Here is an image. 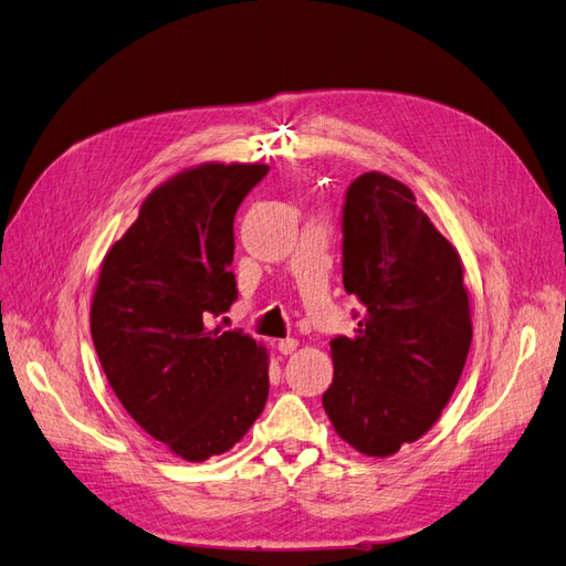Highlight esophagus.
I'll return each mask as SVG.
<instances>
[{
  "mask_svg": "<svg viewBox=\"0 0 566 566\" xmlns=\"http://www.w3.org/2000/svg\"><path fill=\"white\" fill-rule=\"evenodd\" d=\"M297 345H300V342L295 337H285V339H279L276 347H279L281 354H293L297 349Z\"/></svg>",
  "mask_w": 566,
  "mask_h": 566,
  "instance_id": "obj_1",
  "label": "esophagus"
}]
</instances>
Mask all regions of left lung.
Instances as JSON below:
<instances>
[{
    "instance_id": "1",
    "label": "left lung",
    "mask_w": 566,
    "mask_h": 566,
    "mask_svg": "<svg viewBox=\"0 0 566 566\" xmlns=\"http://www.w3.org/2000/svg\"><path fill=\"white\" fill-rule=\"evenodd\" d=\"M342 233V283L366 314L354 337L331 342L323 408L352 449L389 458L432 430L465 368V266L413 191L382 172L349 186Z\"/></svg>"
}]
</instances>
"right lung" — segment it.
Segmentation results:
<instances>
[{
  "mask_svg": "<svg viewBox=\"0 0 566 566\" xmlns=\"http://www.w3.org/2000/svg\"><path fill=\"white\" fill-rule=\"evenodd\" d=\"M269 165L202 163L146 196L111 245L92 297V337L119 403L175 455L231 451L269 397V352L212 328L238 290L233 217Z\"/></svg>",
  "mask_w": 566,
  "mask_h": 566,
  "instance_id": "obj_1",
  "label": "right lung"
}]
</instances>
